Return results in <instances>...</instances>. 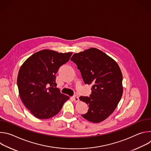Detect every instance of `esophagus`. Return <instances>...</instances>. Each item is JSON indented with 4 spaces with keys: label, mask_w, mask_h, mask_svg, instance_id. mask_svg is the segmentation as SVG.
<instances>
[{
    "label": "esophagus",
    "mask_w": 151,
    "mask_h": 151,
    "mask_svg": "<svg viewBox=\"0 0 151 151\" xmlns=\"http://www.w3.org/2000/svg\"><path fill=\"white\" fill-rule=\"evenodd\" d=\"M72 100H73L75 102H78V101H79V97H78V96L77 95H75V96H72Z\"/></svg>",
    "instance_id": "esophagus-1"
}]
</instances>
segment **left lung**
<instances>
[{"mask_svg": "<svg viewBox=\"0 0 151 151\" xmlns=\"http://www.w3.org/2000/svg\"><path fill=\"white\" fill-rule=\"evenodd\" d=\"M70 60L76 64L85 83L92 85L90 96L79 98L89 106L82 117L94 123L104 121L115 111L122 95V75L119 66L94 48L73 54Z\"/></svg>", "mask_w": 151, "mask_h": 151, "instance_id": "1", "label": "left lung"}]
</instances>
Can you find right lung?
<instances>
[{"label": "right lung", "instance_id": "add662e5", "mask_svg": "<svg viewBox=\"0 0 151 151\" xmlns=\"http://www.w3.org/2000/svg\"><path fill=\"white\" fill-rule=\"evenodd\" d=\"M72 55L42 50L31 55L20 68L17 77L19 94L35 117L48 119L55 116L69 99L56 88L55 74Z\"/></svg>", "mask_w": 151, "mask_h": 151}]
</instances>
